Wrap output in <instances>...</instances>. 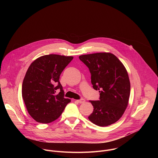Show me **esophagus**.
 <instances>
[{
    "label": "esophagus",
    "mask_w": 158,
    "mask_h": 158,
    "mask_svg": "<svg viewBox=\"0 0 158 158\" xmlns=\"http://www.w3.org/2000/svg\"><path fill=\"white\" fill-rule=\"evenodd\" d=\"M77 102H79V103H80V104H82V103H84L85 101L84 99H81L77 100Z\"/></svg>",
    "instance_id": "obj_1"
}]
</instances>
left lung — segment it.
I'll list each match as a JSON object with an SVG mask.
<instances>
[{"label": "left lung", "mask_w": 158, "mask_h": 158, "mask_svg": "<svg viewBox=\"0 0 158 158\" xmlns=\"http://www.w3.org/2000/svg\"><path fill=\"white\" fill-rule=\"evenodd\" d=\"M89 69L93 88L100 93L99 101H91L94 110L88 117L99 126H107L117 122L128 104L131 84L126 67L110 52L80 56Z\"/></svg>", "instance_id": "8db88e82"}]
</instances>
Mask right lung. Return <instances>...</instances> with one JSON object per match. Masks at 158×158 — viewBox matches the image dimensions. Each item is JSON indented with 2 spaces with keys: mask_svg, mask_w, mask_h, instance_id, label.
I'll list each match as a JSON object with an SVG mask.
<instances>
[{
  "mask_svg": "<svg viewBox=\"0 0 158 158\" xmlns=\"http://www.w3.org/2000/svg\"><path fill=\"white\" fill-rule=\"evenodd\" d=\"M73 59V56L49 54L38 57L30 65L22 82V95L35 121L47 124L56 120L71 102L64 98L59 77Z\"/></svg>",
  "mask_w": 158,
  "mask_h": 158,
  "instance_id": "add662e5",
  "label": "right lung"
}]
</instances>
